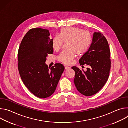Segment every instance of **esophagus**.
Returning <instances> with one entry per match:
<instances>
[{"label":"esophagus","mask_w":128,"mask_h":128,"mask_svg":"<svg viewBox=\"0 0 128 128\" xmlns=\"http://www.w3.org/2000/svg\"><path fill=\"white\" fill-rule=\"evenodd\" d=\"M70 68V67H68V66H65V70H68V69H69Z\"/></svg>","instance_id":"34e87169"}]
</instances>
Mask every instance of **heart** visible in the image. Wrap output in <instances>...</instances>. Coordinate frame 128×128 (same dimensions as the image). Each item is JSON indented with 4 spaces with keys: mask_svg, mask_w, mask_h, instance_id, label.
Returning <instances> with one entry per match:
<instances>
[{
    "mask_svg": "<svg viewBox=\"0 0 128 128\" xmlns=\"http://www.w3.org/2000/svg\"><path fill=\"white\" fill-rule=\"evenodd\" d=\"M92 36L88 31L82 30L78 27H67L62 29L59 36H56L52 40L54 50H59L63 42H67V50L61 52L57 57L58 60L65 64H69L74 60L76 54L82 55L89 47Z\"/></svg>",
    "mask_w": 128,
    "mask_h": 128,
    "instance_id": "1",
    "label": "heart"
}]
</instances>
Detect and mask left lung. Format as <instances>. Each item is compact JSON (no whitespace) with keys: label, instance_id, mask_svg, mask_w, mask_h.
<instances>
[{"label":"left lung","instance_id":"1","mask_svg":"<svg viewBox=\"0 0 128 128\" xmlns=\"http://www.w3.org/2000/svg\"><path fill=\"white\" fill-rule=\"evenodd\" d=\"M110 50L105 36L100 32H94L92 42L88 50L80 59V65L88 66L86 71L74 66V82L78 92L86 96H91L103 87L107 82L111 68Z\"/></svg>","mask_w":128,"mask_h":128}]
</instances>
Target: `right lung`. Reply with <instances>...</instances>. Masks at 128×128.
<instances>
[{"label":"right lung","mask_w":128,"mask_h":128,"mask_svg":"<svg viewBox=\"0 0 128 128\" xmlns=\"http://www.w3.org/2000/svg\"><path fill=\"white\" fill-rule=\"evenodd\" d=\"M48 30L30 29L24 37L18 52V69L25 86L36 97L44 99L56 90L65 67L60 63L50 68L46 64L52 54V39Z\"/></svg>","instance_id":"1"}]
</instances>
